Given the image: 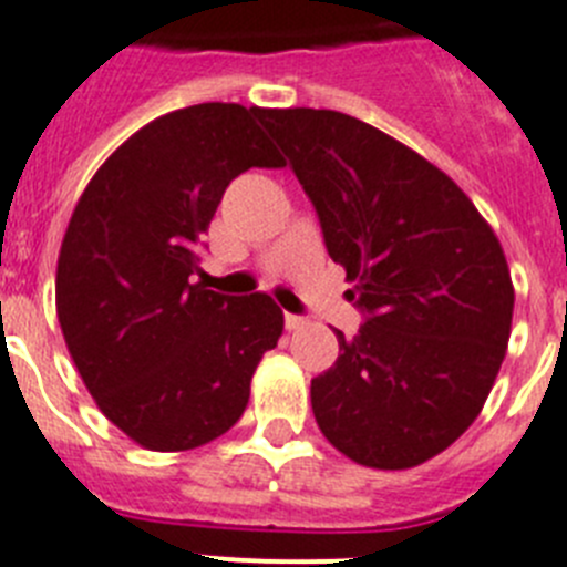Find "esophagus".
Segmentation results:
<instances>
[{"label": "esophagus", "instance_id": "obj_1", "mask_svg": "<svg viewBox=\"0 0 567 567\" xmlns=\"http://www.w3.org/2000/svg\"><path fill=\"white\" fill-rule=\"evenodd\" d=\"M287 329L289 332H298V329H303L307 327V318H300V315H287Z\"/></svg>", "mask_w": 567, "mask_h": 567}]
</instances>
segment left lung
<instances>
[{"instance_id": "1", "label": "left lung", "mask_w": 567, "mask_h": 567, "mask_svg": "<svg viewBox=\"0 0 567 567\" xmlns=\"http://www.w3.org/2000/svg\"><path fill=\"white\" fill-rule=\"evenodd\" d=\"M318 209L365 323L312 380L320 432L349 460L403 471L483 412L511 338L514 284L497 235L457 184L338 110H258Z\"/></svg>"}]
</instances>
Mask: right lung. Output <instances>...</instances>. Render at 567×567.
Wrapping results in <instances>:
<instances>
[{
  "label": "right lung",
  "instance_id": "right-lung-1",
  "mask_svg": "<svg viewBox=\"0 0 567 567\" xmlns=\"http://www.w3.org/2000/svg\"><path fill=\"white\" fill-rule=\"evenodd\" d=\"M258 110L193 104L135 130L90 178L62 238L56 315L70 358L104 417L150 452L227 434L284 332L269 295L229 298L193 280L229 182L284 167Z\"/></svg>",
  "mask_w": 567,
  "mask_h": 567
}]
</instances>
